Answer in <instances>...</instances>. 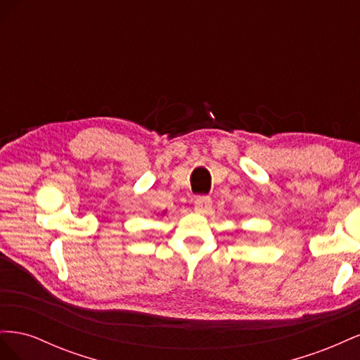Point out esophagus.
I'll return each instance as SVG.
<instances>
[{"label":"esophagus","mask_w":360,"mask_h":360,"mask_svg":"<svg viewBox=\"0 0 360 360\" xmlns=\"http://www.w3.org/2000/svg\"><path fill=\"white\" fill-rule=\"evenodd\" d=\"M212 209V198L210 197H198L197 201H195V210L198 213H209V210Z\"/></svg>","instance_id":"34e87169"}]
</instances>
